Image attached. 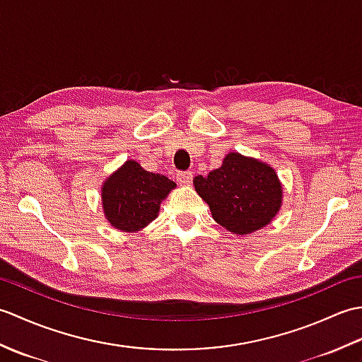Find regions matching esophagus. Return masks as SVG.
I'll return each instance as SVG.
<instances>
[{"label": "esophagus", "mask_w": 362, "mask_h": 362, "mask_svg": "<svg viewBox=\"0 0 362 362\" xmlns=\"http://www.w3.org/2000/svg\"><path fill=\"white\" fill-rule=\"evenodd\" d=\"M175 179H177V182L180 183V185H189V183H191V179H193V174H191L189 171H185V173H177Z\"/></svg>", "instance_id": "esophagus-1"}]
</instances>
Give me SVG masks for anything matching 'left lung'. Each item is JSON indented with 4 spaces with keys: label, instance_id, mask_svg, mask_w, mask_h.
<instances>
[{
    "label": "left lung",
    "instance_id": "8db88e82",
    "mask_svg": "<svg viewBox=\"0 0 362 362\" xmlns=\"http://www.w3.org/2000/svg\"><path fill=\"white\" fill-rule=\"evenodd\" d=\"M193 183L213 219L236 235L266 227L281 206L283 188L274 168L238 152L227 153L221 168Z\"/></svg>",
    "mask_w": 362,
    "mask_h": 362
}]
</instances>
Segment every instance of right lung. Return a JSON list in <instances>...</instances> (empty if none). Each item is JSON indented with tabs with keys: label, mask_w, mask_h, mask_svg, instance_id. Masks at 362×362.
Returning a JSON list of instances; mask_svg holds the SVG:
<instances>
[{
	"label": "right lung",
	"mask_w": 362,
	"mask_h": 362,
	"mask_svg": "<svg viewBox=\"0 0 362 362\" xmlns=\"http://www.w3.org/2000/svg\"><path fill=\"white\" fill-rule=\"evenodd\" d=\"M175 188L166 175L146 171L127 160L101 188L107 221L121 232H138L158 216L160 204Z\"/></svg>",
	"instance_id": "add662e5"
}]
</instances>
